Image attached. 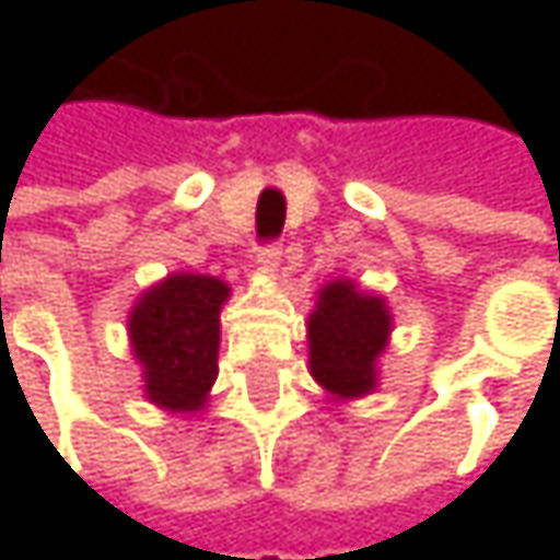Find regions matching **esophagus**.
I'll return each instance as SVG.
<instances>
[{"mask_svg": "<svg viewBox=\"0 0 560 560\" xmlns=\"http://www.w3.org/2000/svg\"><path fill=\"white\" fill-rule=\"evenodd\" d=\"M281 259V243L276 240H269V243H262L259 246V253H256V262L262 266V269H276Z\"/></svg>", "mask_w": 560, "mask_h": 560, "instance_id": "34e87169", "label": "esophagus"}]
</instances>
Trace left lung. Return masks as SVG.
<instances>
[{
	"mask_svg": "<svg viewBox=\"0 0 560 560\" xmlns=\"http://www.w3.org/2000/svg\"><path fill=\"white\" fill-rule=\"evenodd\" d=\"M389 311L383 298L350 281H330L307 320L311 376L337 398H357L376 386V360L386 350Z\"/></svg>",
	"mask_w": 560,
	"mask_h": 560,
	"instance_id": "left-lung-1",
	"label": "left lung"
}]
</instances>
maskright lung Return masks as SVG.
<instances>
[{
	"label": "right lung",
	"mask_w": 560,
	"mask_h": 560,
	"mask_svg": "<svg viewBox=\"0 0 560 560\" xmlns=\"http://www.w3.org/2000/svg\"><path fill=\"white\" fill-rule=\"evenodd\" d=\"M230 288L210 276H171L129 317L145 366V395L171 411H197L217 380L220 307Z\"/></svg>",
	"instance_id": "right-lung-1"
}]
</instances>
